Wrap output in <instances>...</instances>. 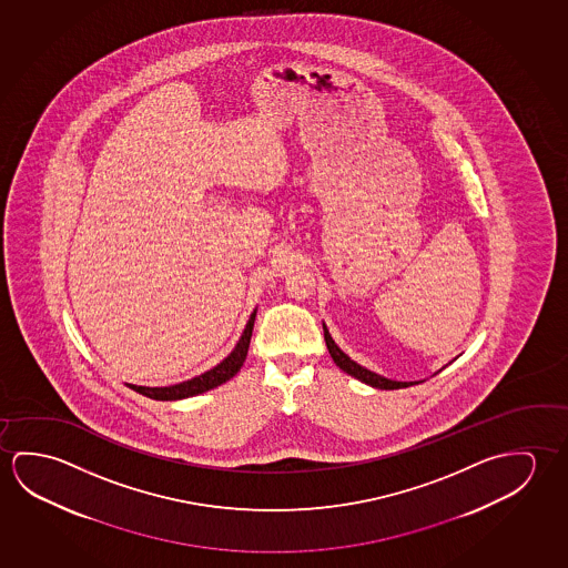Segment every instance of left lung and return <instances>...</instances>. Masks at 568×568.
<instances>
[{"label":"left lung","instance_id":"1","mask_svg":"<svg viewBox=\"0 0 568 568\" xmlns=\"http://www.w3.org/2000/svg\"><path fill=\"white\" fill-rule=\"evenodd\" d=\"M324 337L325 345H327V349H329V355H332V359L335 361V365L339 367V369L345 371V373H349L352 377L359 378L363 383H367L371 387L385 388V390H393V388H405L410 387V385H415V383H400V381H390V378L381 377L377 373H373V371L365 369V367H361L357 365L355 361L349 359L345 353L335 345L334 339H332V335L327 332V327L324 325Z\"/></svg>","mask_w":568,"mask_h":568}]
</instances>
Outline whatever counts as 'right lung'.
I'll return each instance as SVG.
<instances>
[{
  "label": "right lung",
  "instance_id": "1",
  "mask_svg": "<svg viewBox=\"0 0 568 568\" xmlns=\"http://www.w3.org/2000/svg\"><path fill=\"white\" fill-rule=\"evenodd\" d=\"M254 317L256 312L251 314L248 324L244 327L241 339L236 343L233 353L221 361L216 367L199 375V377L180 383V385H172V387H135L130 385V388H134L135 393L153 398V400H180V398H187V396L201 395L205 390L219 387L226 383L229 378H233L241 367H243L244 359H246V353H248V343H251V335H253Z\"/></svg>",
  "mask_w": 568,
  "mask_h": 568
}]
</instances>
